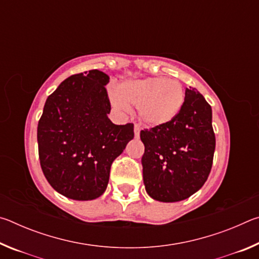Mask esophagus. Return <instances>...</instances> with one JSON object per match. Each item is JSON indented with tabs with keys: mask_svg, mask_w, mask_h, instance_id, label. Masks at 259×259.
Returning <instances> with one entry per match:
<instances>
[{
	"mask_svg": "<svg viewBox=\"0 0 259 259\" xmlns=\"http://www.w3.org/2000/svg\"><path fill=\"white\" fill-rule=\"evenodd\" d=\"M134 130H135V137H136V138H138V137H139V134H140V128H139V125H138V124H135V128H134Z\"/></svg>",
	"mask_w": 259,
	"mask_h": 259,
	"instance_id": "esophagus-1",
	"label": "esophagus"
}]
</instances>
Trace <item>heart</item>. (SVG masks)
I'll list each match as a JSON object with an SVG mask.
<instances>
[{
  "label": "heart",
  "mask_w": 259,
  "mask_h": 259,
  "mask_svg": "<svg viewBox=\"0 0 259 259\" xmlns=\"http://www.w3.org/2000/svg\"><path fill=\"white\" fill-rule=\"evenodd\" d=\"M119 94L111 93L113 106L126 111L137 107L139 117L151 128H159L176 119L185 102L184 88L177 80L146 77L123 82Z\"/></svg>",
  "instance_id": "obj_1"
}]
</instances>
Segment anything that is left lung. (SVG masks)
Listing matches in <instances>:
<instances>
[{
  "mask_svg": "<svg viewBox=\"0 0 259 259\" xmlns=\"http://www.w3.org/2000/svg\"><path fill=\"white\" fill-rule=\"evenodd\" d=\"M140 139L145 146L144 185L152 199L178 202L203 186L211 170L216 139L211 106L194 88H186L176 119L142 130Z\"/></svg>",
  "mask_w": 259,
  "mask_h": 259,
  "instance_id": "obj_1",
  "label": "left lung"
}]
</instances>
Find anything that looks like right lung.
I'll list each match as a JSON object with an SVG mask.
<instances>
[{
  "label": "right lung",
  "mask_w": 259,
  "mask_h": 259,
  "mask_svg": "<svg viewBox=\"0 0 259 259\" xmlns=\"http://www.w3.org/2000/svg\"><path fill=\"white\" fill-rule=\"evenodd\" d=\"M98 69L75 74L48 97L37 125L38 156L47 181L61 195L77 201L106 191L113 161L134 138V124H114Z\"/></svg>",
  "instance_id": "1"
}]
</instances>
